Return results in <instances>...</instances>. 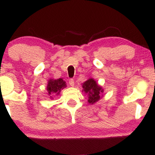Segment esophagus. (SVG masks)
Instances as JSON below:
<instances>
[{
	"mask_svg": "<svg viewBox=\"0 0 155 155\" xmlns=\"http://www.w3.org/2000/svg\"><path fill=\"white\" fill-rule=\"evenodd\" d=\"M69 84L71 87H74V85H75V82H74V80L73 79H71L69 80Z\"/></svg>",
	"mask_w": 155,
	"mask_h": 155,
	"instance_id": "esophagus-1",
	"label": "esophagus"
}]
</instances>
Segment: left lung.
I'll use <instances>...</instances> for the list:
<instances>
[{
	"label": "left lung",
	"instance_id": "left-lung-1",
	"mask_svg": "<svg viewBox=\"0 0 155 155\" xmlns=\"http://www.w3.org/2000/svg\"><path fill=\"white\" fill-rule=\"evenodd\" d=\"M82 92L87 95V102L94 104L103 97L104 89L93 78H89L82 84Z\"/></svg>",
	"mask_w": 155,
	"mask_h": 155
}]
</instances>
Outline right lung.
Segmentation results:
<instances>
[{
    "instance_id": "add662e5",
    "label": "right lung",
    "mask_w": 155,
    "mask_h": 155,
    "mask_svg": "<svg viewBox=\"0 0 155 155\" xmlns=\"http://www.w3.org/2000/svg\"><path fill=\"white\" fill-rule=\"evenodd\" d=\"M66 87V83L63 80V78H59V79L56 80L51 78L48 80L47 86H46L48 98L54 99V97L58 96L60 94L61 91Z\"/></svg>"
}]
</instances>
